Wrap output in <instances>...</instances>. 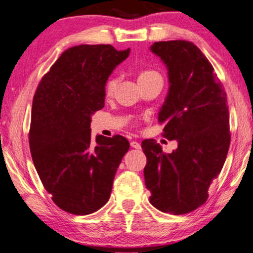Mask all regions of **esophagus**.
<instances>
[{"label":"esophagus","mask_w":253,"mask_h":253,"mask_svg":"<svg viewBox=\"0 0 253 253\" xmlns=\"http://www.w3.org/2000/svg\"><path fill=\"white\" fill-rule=\"evenodd\" d=\"M130 147L135 148V149H141V144L139 142H136V141H132V142H130Z\"/></svg>","instance_id":"34e87169"}]
</instances>
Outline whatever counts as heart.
Listing matches in <instances>:
<instances>
[{
    "mask_svg": "<svg viewBox=\"0 0 253 253\" xmlns=\"http://www.w3.org/2000/svg\"><path fill=\"white\" fill-rule=\"evenodd\" d=\"M155 76H160V74H157L156 72H153V70H142L137 76V81L141 80H146V79H150V77H155ZM117 85V79L116 77H112V79L109 80V82L106 83V92L111 93L113 92L114 87Z\"/></svg>",
    "mask_w": 253,
    "mask_h": 253,
    "instance_id": "obj_1",
    "label": "heart"
}]
</instances>
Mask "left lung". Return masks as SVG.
Segmentation results:
<instances>
[{"label":"left lung","mask_w":253,"mask_h":253,"mask_svg":"<svg viewBox=\"0 0 253 253\" xmlns=\"http://www.w3.org/2000/svg\"><path fill=\"white\" fill-rule=\"evenodd\" d=\"M150 50L168 70L169 89L158 112L164 136L178 147L164 154L153 139L144 140V183L150 204L173 215L206 203L211 180L220 174L230 144L227 95L214 68L197 46L185 40L158 42Z\"/></svg>","instance_id":"8db88e82"}]
</instances>
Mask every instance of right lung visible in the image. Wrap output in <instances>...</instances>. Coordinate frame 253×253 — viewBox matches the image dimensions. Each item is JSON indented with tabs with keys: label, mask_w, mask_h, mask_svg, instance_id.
I'll use <instances>...</instances> for the list:
<instances>
[{
	"label": "right lung",
	"mask_w": 253,
	"mask_h": 253,
	"mask_svg": "<svg viewBox=\"0 0 253 253\" xmlns=\"http://www.w3.org/2000/svg\"><path fill=\"white\" fill-rule=\"evenodd\" d=\"M130 49L80 45L65 50L42 77L32 103L30 150L46 191L61 210L97 211L110 199L129 142L124 136L91 140V117L104 107L105 85Z\"/></svg>",
	"instance_id": "right-lung-1"
}]
</instances>
